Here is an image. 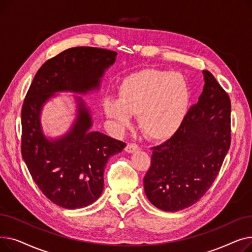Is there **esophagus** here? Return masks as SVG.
Instances as JSON below:
<instances>
[{
    "instance_id": "esophagus-1",
    "label": "esophagus",
    "mask_w": 252,
    "mask_h": 252,
    "mask_svg": "<svg viewBox=\"0 0 252 252\" xmlns=\"http://www.w3.org/2000/svg\"><path fill=\"white\" fill-rule=\"evenodd\" d=\"M125 150H126V152H127V153H134V152L139 151V150H140V147L138 146V145H136V144H127Z\"/></svg>"
}]
</instances>
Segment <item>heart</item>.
I'll list each match as a JSON object with an SVG mask.
<instances>
[{
	"instance_id": "1",
	"label": "heart",
	"mask_w": 252,
	"mask_h": 252,
	"mask_svg": "<svg viewBox=\"0 0 252 252\" xmlns=\"http://www.w3.org/2000/svg\"><path fill=\"white\" fill-rule=\"evenodd\" d=\"M189 105V87L181 73L146 68L126 76L118 86V99H104L103 111L121 130L129 126L131 115H138L145 136L165 141L183 126Z\"/></svg>"
}]
</instances>
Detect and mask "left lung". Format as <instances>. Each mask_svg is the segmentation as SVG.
Wrapping results in <instances>:
<instances>
[{"mask_svg": "<svg viewBox=\"0 0 252 252\" xmlns=\"http://www.w3.org/2000/svg\"><path fill=\"white\" fill-rule=\"evenodd\" d=\"M204 87L178 133L152 148L144 178L149 201L164 211L196 203L213 185L231 144V102L215 76L203 70Z\"/></svg>", "mask_w": 252, "mask_h": 252, "instance_id": "8db88e82", "label": "left lung"}]
</instances>
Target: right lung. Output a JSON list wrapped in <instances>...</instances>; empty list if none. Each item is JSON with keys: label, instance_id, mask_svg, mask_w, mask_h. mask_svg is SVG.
Returning <instances> with one entry per match:
<instances>
[{"label": "right lung", "instance_id": "right-lung-1", "mask_svg": "<svg viewBox=\"0 0 252 252\" xmlns=\"http://www.w3.org/2000/svg\"><path fill=\"white\" fill-rule=\"evenodd\" d=\"M117 53L93 47L63 51L45 62L34 75L21 110V153L44 195L55 204L75 209L94 203L103 192L104 167L126 144L93 131L91 110L73 96L75 118L69 129L47 137L42 126L44 106L58 93L87 95L100 90L105 71Z\"/></svg>", "mask_w": 252, "mask_h": 252}]
</instances>
